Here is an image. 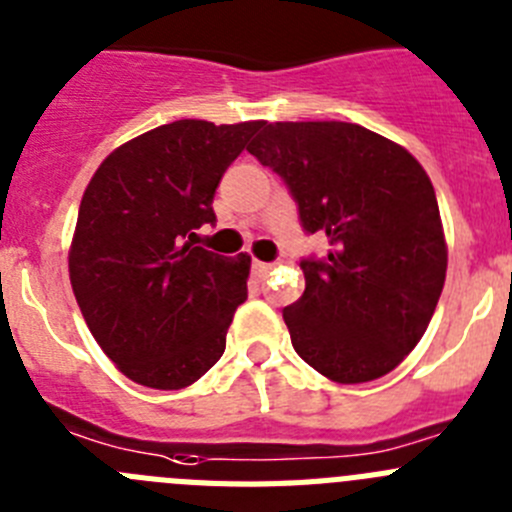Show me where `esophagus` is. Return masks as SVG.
<instances>
[{
    "label": "esophagus",
    "mask_w": 512,
    "mask_h": 512,
    "mask_svg": "<svg viewBox=\"0 0 512 512\" xmlns=\"http://www.w3.org/2000/svg\"><path fill=\"white\" fill-rule=\"evenodd\" d=\"M270 270H273V265H270V262H260V260H255L252 262V273H255V278H267V275H270Z\"/></svg>",
    "instance_id": "34e87169"
}]
</instances>
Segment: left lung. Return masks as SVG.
I'll return each instance as SVG.
<instances>
[{
  "label": "left lung",
  "mask_w": 512,
  "mask_h": 512,
  "mask_svg": "<svg viewBox=\"0 0 512 512\" xmlns=\"http://www.w3.org/2000/svg\"><path fill=\"white\" fill-rule=\"evenodd\" d=\"M247 153L273 168L329 255L301 260L283 308L298 357L334 382L388 375L421 342L446 278L439 204L405 147L352 122L265 124Z\"/></svg>",
  "instance_id": "left-lung-1"
}]
</instances>
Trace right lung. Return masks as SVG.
<instances>
[{
  "instance_id": "1",
  "label": "right lung",
  "mask_w": 512,
  "mask_h": 512,
  "mask_svg": "<svg viewBox=\"0 0 512 512\" xmlns=\"http://www.w3.org/2000/svg\"><path fill=\"white\" fill-rule=\"evenodd\" d=\"M260 127L163 124L117 147L86 186L73 296L104 354L145 388H188L224 354L250 257L196 247V232L216 222V186Z\"/></svg>"
}]
</instances>
